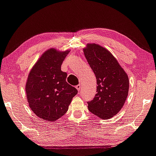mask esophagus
<instances>
[{
	"mask_svg": "<svg viewBox=\"0 0 156 156\" xmlns=\"http://www.w3.org/2000/svg\"><path fill=\"white\" fill-rule=\"evenodd\" d=\"M76 89H77L78 91L80 90L81 89V85L79 84L77 86H76Z\"/></svg>",
	"mask_w": 156,
	"mask_h": 156,
	"instance_id": "obj_1",
	"label": "esophagus"
}]
</instances>
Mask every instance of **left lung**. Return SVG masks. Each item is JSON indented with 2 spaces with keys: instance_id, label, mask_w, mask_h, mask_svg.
I'll return each instance as SVG.
<instances>
[{
  "instance_id": "left-lung-1",
  "label": "left lung",
  "mask_w": 156,
  "mask_h": 156,
  "mask_svg": "<svg viewBox=\"0 0 156 156\" xmlns=\"http://www.w3.org/2000/svg\"><path fill=\"white\" fill-rule=\"evenodd\" d=\"M83 54L96 77V94L88 102V109L102 119L119 113L128 95L127 73L106 48L96 43H87Z\"/></svg>"
}]
</instances>
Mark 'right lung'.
I'll use <instances>...</instances> for the list:
<instances>
[{
    "mask_svg": "<svg viewBox=\"0 0 156 156\" xmlns=\"http://www.w3.org/2000/svg\"><path fill=\"white\" fill-rule=\"evenodd\" d=\"M70 52L50 48L32 66L25 90L29 107L37 117L48 122L56 121L69 109L77 90L66 81L67 74L61 70Z\"/></svg>",
    "mask_w": 156,
    "mask_h": 156,
    "instance_id": "add662e5",
    "label": "right lung"
}]
</instances>
